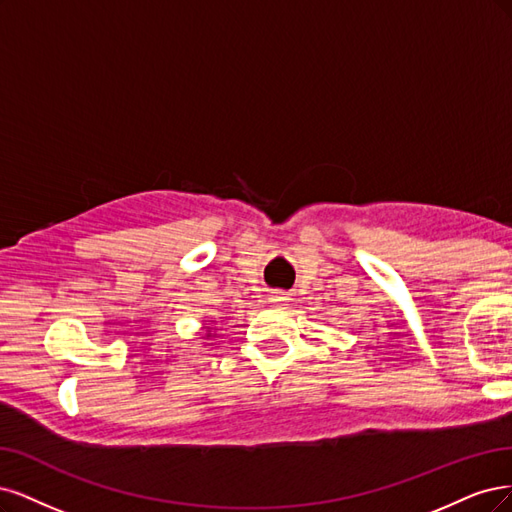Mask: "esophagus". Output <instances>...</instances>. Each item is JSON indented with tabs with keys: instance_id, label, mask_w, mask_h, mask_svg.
<instances>
[{
	"instance_id": "obj_1",
	"label": "esophagus",
	"mask_w": 512,
	"mask_h": 512,
	"mask_svg": "<svg viewBox=\"0 0 512 512\" xmlns=\"http://www.w3.org/2000/svg\"><path fill=\"white\" fill-rule=\"evenodd\" d=\"M272 300H274L276 304H278V302H285V298H283V295H276V298H272Z\"/></svg>"
}]
</instances>
